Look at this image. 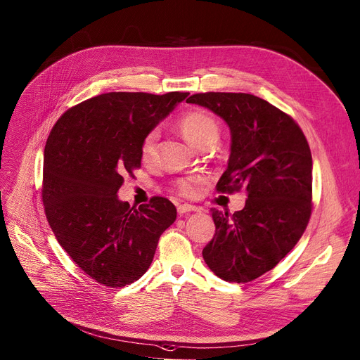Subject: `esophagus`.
<instances>
[{"mask_svg": "<svg viewBox=\"0 0 360 360\" xmlns=\"http://www.w3.org/2000/svg\"><path fill=\"white\" fill-rule=\"evenodd\" d=\"M196 210H199L198 206H193V205H180L177 207V212L179 215H184V214H188V212H196Z\"/></svg>", "mask_w": 360, "mask_h": 360, "instance_id": "esophagus-1", "label": "esophagus"}]
</instances>
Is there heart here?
I'll return each mask as SVG.
<instances>
[{"mask_svg":"<svg viewBox=\"0 0 360 360\" xmlns=\"http://www.w3.org/2000/svg\"><path fill=\"white\" fill-rule=\"evenodd\" d=\"M179 128L187 141L192 142L196 146H202L205 142L210 139H217L218 136V123L215 117L206 110L195 109L184 113L179 120ZM158 143V132L150 131L148 132L139 146V154L142 161L150 162L154 160L157 153ZM202 179L200 177H187L181 179L176 183L177 192L186 198H195L199 193Z\"/></svg>","mask_w":360,"mask_h":360,"instance_id":"1","label":"heart"}]
</instances>
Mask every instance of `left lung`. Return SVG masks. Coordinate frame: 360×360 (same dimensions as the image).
<instances>
[{
  "label": "left lung",
  "instance_id": "8db88e82",
  "mask_svg": "<svg viewBox=\"0 0 360 360\" xmlns=\"http://www.w3.org/2000/svg\"><path fill=\"white\" fill-rule=\"evenodd\" d=\"M195 103L231 129V154L217 192L245 188L234 214L212 209L215 236L203 248L207 267L226 282L247 283L271 270L297 245L312 210V157L289 115L245 93H199Z\"/></svg>",
  "mask_w": 360,
  "mask_h": 360
}]
</instances>
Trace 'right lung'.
<instances>
[{
  "label": "right lung",
  "instance_id": "right-lung-1",
  "mask_svg": "<svg viewBox=\"0 0 360 360\" xmlns=\"http://www.w3.org/2000/svg\"><path fill=\"white\" fill-rule=\"evenodd\" d=\"M188 93H105L63 113L48 136L41 199L53 234L74 263L109 288L138 281L158 240L177 217L154 196L131 207L117 199L126 176L141 167L142 138Z\"/></svg>",
  "mask_w": 360,
  "mask_h": 360
}]
</instances>
